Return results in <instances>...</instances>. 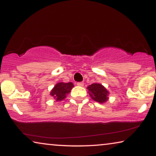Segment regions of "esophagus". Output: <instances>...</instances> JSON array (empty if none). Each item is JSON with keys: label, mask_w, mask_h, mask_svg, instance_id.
<instances>
[{"label": "esophagus", "mask_w": 156, "mask_h": 156, "mask_svg": "<svg viewBox=\"0 0 156 156\" xmlns=\"http://www.w3.org/2000/svg\"><path fill=\"white\" fill-rule=\"evenodd\" d=\"M76 84H77V86H79V87H83V85H84V83H83V82H77V83H76Z\"/></svg>", "instance_id": "34e87169"}]
</instances>
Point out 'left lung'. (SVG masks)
Here are the masks:
<instances>
[{"label": "left lung", "mask_w": 156, "mask_h": 156, "mask_svg": "<svg viewBox=\"0 0 156 156\" xmlns=\"http://www.w3.org/2000/svg\"><path fill=\"white\" fill-rule=\"evenodd\" d=\"M88 93L91 99L100 104L105 103L108 99L109 91L106 89L101 84L93 83L87 87Z\"/></svg>", "instance_id": "obj_1"}]
</instances>
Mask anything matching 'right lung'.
Listing matches in <instances>:
<instances>
[{
  "label": "right lung",
  "instance_id": "obj_1",
  "mask_svg": "<svg viewBox=\"0 0 156 156\" xmlns=\"http://www.w3.org/2000/svg\"><path fill=\"white\" fill-rule=\"evenodd\" d=\"M74 87L72 82H59L55 85L50 94L57 101H62Z\"/></svg>",
  "mask_w": 156,
  "mask_h": 156
}]
</instances>
